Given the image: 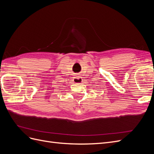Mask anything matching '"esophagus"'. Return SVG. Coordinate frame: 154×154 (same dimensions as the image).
Segmentation results:
<instances>
[{
	"label": "esophagus",
	"mask_w": 154,
	"mask_h": 154,
	"mask_svg": "<svg viewBox=\"0 0 154 154\" xmlns=\"http://www.w3.org/2000/svg\"><path fill=\"white\" fill-rule=\"evenodd\" d=\"M73 80H74V82H75V83H82V78L80 76H77L75 78H74Z\"/></svg>",
	"instance_id": "34e87169"
}]
</instances>
